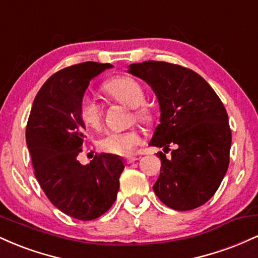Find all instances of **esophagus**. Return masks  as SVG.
<instances>
[{
    "instance_id": "34e87169",
    "label": "esophagus",
    "mask_w": 258,
    "mask_h": 258,
    "mask_svg": "<svg viewBox=\"0 0 258 258\" xmlns=\"http://www.w3.org/2000/svg\"><path fill=\"white\" fill-rule=\"evenodd\" d=\"M136 160H138L137 158H135V156H128V158L125 159L126 164H132V162H135Z\"/></svg>"
}]
</instances>
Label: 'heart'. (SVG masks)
I'll return each mask as SVG.
<instances>
[{
	"label": "heart",
	"instance_id": "1",
	"mask_svg": "<svg viewBox=\"0 0 258 258\" xmlns=\"http://www.w3.org/2000/svg\"><path fill=\"white\" fill-rule=\"evenodd\" d=\"M108 96L130 108H135V117L143 123H150L153 114L143 106L146 92L137 80L121 76L108 81L103 87ZM80 116L86 126L97 128L102 121V108L96 99L90 96L84 97L80 104ZM141 142V136L135 130L130 131L108 132L98 141V147L103 152L115 155H130Z\"/></svg>",
	"mask_w": 258,
	"mask_h": 258
}]
</instances>
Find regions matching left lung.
Wrapping results in <instances>:
<instances>
[{"label":"left lung","instance_id":"obj_1","mask_svg":"<svg viewBox=\"0 0 258 258\" xmlns=\"http://www.w3.org/2000/svg\"><path fill=\"white\" fill-rule=\"evenodd\" d=\"M127 73L152 87L160 106V123L149 146L177 148L164 153L154 191L177 211L197 209L214 197L229 165L232 132L226 108L199 74L180 65L148 60Z\"/></svg>","mask_w":258,"mask_h":258}]
</instances>
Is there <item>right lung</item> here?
Here are the masks:
<instances>
[{
  "mask_svg": "<svg viewBox=\"0 0 258 258\" xmlns=\"http://www.w3.org/2000/svg\"><path fill=\"white\" fill-rule=\"evenodd\" d=\"M110 68L86 61L55 73L35 97L26 126L37 182L53 205L80 221L98 218L110 209L125 168L114 154L102 153L87 165L78 160L86 130L80 104L91 80Z\"/></svg>",
  "mask_w": 258,
  "mask_h": 258,
  "instance_id": "1",
  "label": "right lung"
}]
</instances>
